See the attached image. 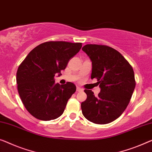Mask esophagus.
Here are the masks:
<instances>
[{
  "mask_svg": "<svg viewBox=\"0 0 152 152\" xmlns=\"http://www.w3.org/2000/svg\"><path fill=\"white\" fill-rule=\"evenodd\" d=\"M76 89H77V91H78V92L83 91V89H82V88H80V87H77Z\"/></svg>",
  "mask_w": 152,
  "mask_h": 152,
  "instance_id": "esophagus-1",
  "label": "esophagus"
}]
</instances>
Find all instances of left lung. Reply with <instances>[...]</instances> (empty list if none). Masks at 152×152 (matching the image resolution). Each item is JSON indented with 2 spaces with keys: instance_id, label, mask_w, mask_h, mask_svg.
Returning <instances> with one entry per match:
<instances>
[{
  "instance_id": "8db88e82",
  "label": "left lung",
  "mask_w": 152,
  "mask_h": 152,
  "mask_svg": "<svg viewBox=\"0 0 152 152\" xmlns=\"http://www.w3.org/2000/svg\"><path fill=\"white\" fill-rule=\"evenodd\" d=\"M83 51L92 63L91 78H96L100 88L98 96L85 89L87 98L81 103L84 117L97 124L110 123L126 110L136 83L133 69L116 50L107 46L87 44Z\"/></svg>"
}]
</instances>
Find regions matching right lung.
Masks as SVG:
<instances>
[{
  "label": "right lung",
  "instance_id": "1",
  "mask_svg": "<svg viewBox=\"0 0 152 152\" xmlns=\"http://www.w3.org/2000/svg\"><path fill=\"white\" fill-rule=\"evenodd\" d=\"M81 43L47 42L28 53L18 67L16 82L26 109L43 121L61 115L67 101L76 90L74 83H54V76L61 75L69 61L80 51Z\"/></svg>",
  "mask_w": 152,
  "mask_h": 152
}]
</instances>
